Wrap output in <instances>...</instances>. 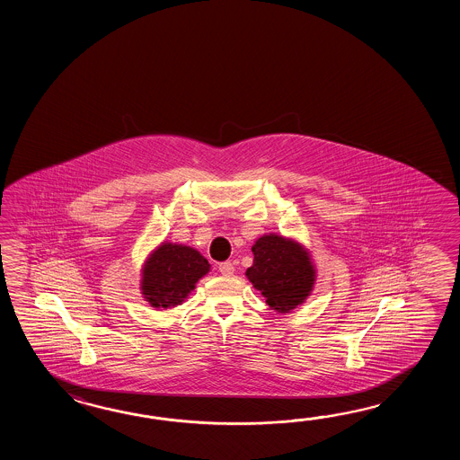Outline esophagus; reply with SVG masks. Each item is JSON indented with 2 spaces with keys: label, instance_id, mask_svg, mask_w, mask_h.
<instances>
[{
  "label": "esophagus",
  "instance_id": "obj_1",
  "mask_svg": "<svg viewBox=\"0 0 460 460\" xmlns=\"http://www.w3.org/2000/svg\"><path fill=\"white\" fill-rule=\"evenodd\" d=\"M218 271L224 274V276H232L234 271V264L230 261H224V263L218 264Z\"/></svg>",
  "mask_w": 460,
  "mask_h": 460
}]
</instances>
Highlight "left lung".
I'll use <instances>...</instances> for the list:
<instances>
[{
  "label": "left lung",
  "instance_id": "left-lung-1",
  "mask_svg": "<svg viewBox=\"0 0 460 460\" xmlns=\"http://www.w3.org/2000/svg\"><path fill=\"white\" fill-rule=\"evenodd\" d=\"M253 264L246 278L276 313L294 311L307 299L315 283L311 254L291 238L263 234L252 246Z\"/></svg>",
  "mask_w": 460,
  "mask_h": 460
}]
</instances>
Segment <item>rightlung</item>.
Listing matches in <instances>:
<instances>
[{
    "label": "right lung",
    "instance_id": "obj_1",
    "mask_svg": "<svg viewBox=\"0 0 460 460\" xmlns=\"http://www.w3.org/2000/svg\"><path fill=\"white\" fill-rule=\"evenodd\" d=\"M208 271L210 264L197 250L164 242L149 254L143 266L141 293L156 309L176 307Z\"/></svg>",
    "mask_w": 460,
    "mask_h": 460
}]
</instances>
